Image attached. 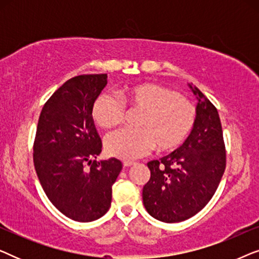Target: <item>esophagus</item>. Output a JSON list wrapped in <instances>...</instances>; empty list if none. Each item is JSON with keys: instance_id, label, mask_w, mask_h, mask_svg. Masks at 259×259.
Returning a JSON list of instances; mask_svg holds the SVG:
<instances>
[{"instance_id": "obj_1", "label": "esophagus", "mask_w": 259, "mask_h": 259, "mask_svg": "<svg viewBox=\"0 0 259 259\" xmlns=\"http://www.w3.org/2000/svg\"><path fill=\"white\" fill-rule=\"evenodd\" d=\"M134 164H136V162L134 161H123V166H125V167H131V166H133Z\"/></svg>"}]
</instances>
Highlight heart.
I'll return each instance as SVG.
<instances>
[{
    "label": "heart",
    "mask_w": 259,
    "mask_h": 259,
    "mask_svg": "<svg viewBox=\"0 0 259 259\" xmlns=\"http://www.w3.org/2000/svg\"><path fill=\"white\" fill-rule=\"evenodd\" d=\"M125 102L143 111L137 126L120 128L106 136L104 145L109 155L133 160L150 153L152 148L169 151L178 147L192 131L197 111L192 102L171 88L155 83H141L123 92L122 100L111 93L99 95L92 115L102 128L119 125L125 115Z\"/></svg>",
    "instance_id": "obj_1"
}]
</instances>
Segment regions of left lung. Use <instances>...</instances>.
<instances>
[{
  "mask_svg": "<svg viewBox=\"0 0 259 259\" xmlns=\"http://www.w3.org/2000/svg\"><path fill=\"white\" fill-rule=\"evenodd\" d=\"M198 99L197 119L182 146L147 162L151 178L144 186V206L165 223L186 221L213 197L225 171L226 153L217 108L189 83Z\"/></svg>",
  "mask_w": 259,
  "mask_h": 259,
  "instance_id": "1",
  "label": "left lung"
}]
</instances>
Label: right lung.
Wrapping results in <instances>:
<instances>
[{"instance_id": "add662e5", "label": "right lung", "mask_w": 259, "mask_h": 259, "mask_svg": "<svg viewBox=\"0 0 259 259\" xmlns=\"http://www.w3.org/2000/svg\"><path fill=\"white\" fill-rule=\"evenodd\" d=\"M106 84L107 74L72 77L48 99L37 122L33 158L38 180L52 204L76 222H93L108 211L122 168L115 158L92 160L102 147L92 109Z\"/></svg>"}]
</instances>
